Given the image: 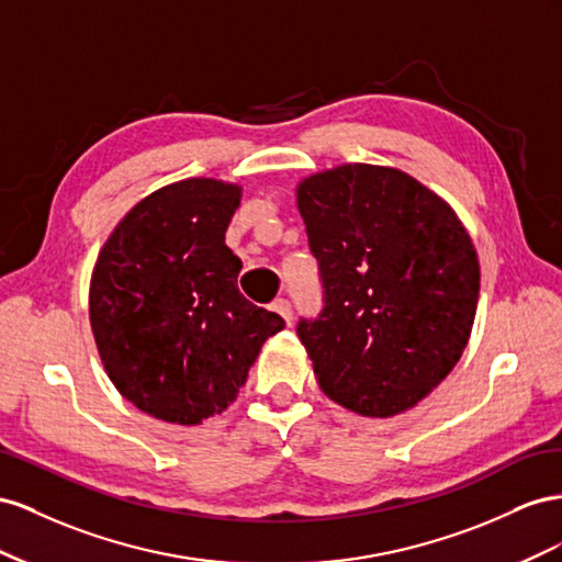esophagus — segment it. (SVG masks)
Instances as JSON below:
<instances>
[{
	"instance_id": "obj_1",
	"label": "esophagus",
	"mask_w": 562,
	"mask_h": 562,
	"mask_svg": "<svg viewBox=\"0 0 562 562\" xmlns=\"http://www.w3.org/2000/svg\"><path fill=\"white\" fill-rule=\"evenodd\" d=\"M272 311H276L286 325L292 323V306H290V301H284V299H278V301H272V306H270Z\"/></svg>"
}]
</instances>
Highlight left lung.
I'll return each instance as SVG.
<instances>
[{
    "label": "left lung",
    "mask_w": 562,
    "mask_h": 562,
    "mask_svg": "<svg viewBox=\"0 0 562 562\" xmlns=\"http://www.w3.org/2000/svg\"><path fill=\"white\" fill-rule=\"evenodd\" d=\"M296 206L325 286V311L296 329L319 389L372 419L419 405L471 339L480 263L469 231L395 167L311 173Z\"/></svg>",
    "instance_id": "8db88e82"
}]
</instances>
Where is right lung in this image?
I'll list each match as a JSON object with an SVG mask.
<instances>
[{
  "label": "right lung",
  "mask_w": 562,
  "mask_h": 562,
  "mask_svg": "<svg viewBox=\"0 0 562 562\" xmlns=\"http://www.w3.org/2000/svg\"><path fill=\"white\" fill-rule=\"evenodd\" d=\"M243 186L183 179L136 202L99 251L89 323L110 381L143 414L200 426L245 386L278 313L237 290L226 247Z\"/></svg>",
  "instance_id": "obj_1"
}]
</instances>
